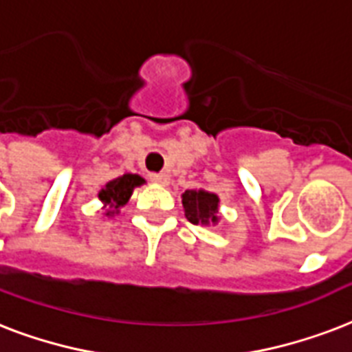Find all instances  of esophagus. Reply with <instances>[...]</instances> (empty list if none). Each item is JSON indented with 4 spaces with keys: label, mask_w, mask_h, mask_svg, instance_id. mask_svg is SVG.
I'll list each match as a JSON object with an SVG mask.
<instances>
[{
    "label": "esophagus",
    "mask_w": 352,
    "mask_h": 352,
    "mask_svg": "<svg viewBox=\"0 0 352 352\" xmlns=\"http://www.w3.org/2000/svg\"><path fill=\"white\" fill-rule=\"evenodd\" d=\"M151 181L158 182V184H168L170 177H168V173H153Z\"/></svg>",
    "instance_id": "34e87169"
}]
</instances>
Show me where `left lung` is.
<instances>
[{
	"label": "left lung",
	"instance_id": "left-lung-1",
	"mask_svg": "<svg viewBox=\"0 0 352 352\" xmlns=\"http://www.w3.org/2000/svg\"><path fill=\"white\" fill-rule=\"evenodd\" d=\"M218 195L205 190H186L182 194V206L190 223L206 225L218 221Z\"/></svg>",
	"mask_w": 352,
	"mask_h": 352
}]
</instances>
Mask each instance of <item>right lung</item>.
<instances>
[{
    "instance_id": "right-lung-1",
    "label": "right lung",
    "mask_w": 352,
    "mask_h": 352,
    "mask_svg": "<svg viewBox=\"0 0 352 352\" xmlns=\"http://www.w3.org/2000/svg\"><path fill=\"white\" fill-rule=\"evenodd\" d=\"M144 184V179L136 173H125V175L118 177L114 181L107 182L104 188L99 192V199L103 201L104 205L111 208H120L129 201L133 195V190L136 186Z\"/></svg>"
}]
</instances>
